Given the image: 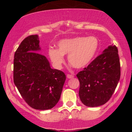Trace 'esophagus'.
Returning a JSON list of instances; mask_svg holds the SVG:
<instances>
[{
    "label": "esophagus",
    "instance_id": "1",
    "mask_svg": "<svg viewBox=\"0 0 132 132\" xmlns=\"http://www.w3.org/2000/svg\"><path fill=\"white\" fill-rule=\"evenodd\" d=\"M67 78L68 79H71V78H74V76L72 75H67Z\"/></svg>",
    "mask_w": 132,
    "mask_h": 132
}]
</instances>
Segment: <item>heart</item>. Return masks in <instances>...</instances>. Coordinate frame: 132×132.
<instances>
[{
	"instance_id": "b5f03b06",
	"label": "heart",
	"mask_w": 132,
	"mask_h": 132,
	"mask_svg": "<svg viewBox=\"0 0 132 132\" xmlns=\"http://www.w3.org/2000/svg\"><path fill=\"white\" fill-rule=\"evenodd\" d=\"M58 49L50 48L48 54L57 68L64 63V55L68 54V60L77 69L83 68L91 63L99 48V42L94 37H79L62 40L57 43Z\"/></svg>"
}]
</instances>
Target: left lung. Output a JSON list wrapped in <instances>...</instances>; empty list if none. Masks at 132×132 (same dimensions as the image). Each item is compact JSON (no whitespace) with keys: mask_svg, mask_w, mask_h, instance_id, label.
Returning a JSON list of instances; mask_svg holds the SVG:
<instances>
[{"mask_svg":"<svg viewBox=\"0 0 132 132\" xmlns=\"http://www.w3.org/2000/svg\"><path fill=\"white\" fill-rule=\"evenodd\" d=\"M80 82V99L87 107L105 104L116 90L120 78L118 49L110 45L77 74Z\"/></svg>","mask_w":132,"mask_h":132,"instance_id":"1","label":"left lung"}]
</instances>
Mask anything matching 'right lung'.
Instances as JSON below:
<instances>
[{
	"label": "right lung",
	"instance_id": "add662e5",
	"mask_svg": "<svg viewBox=\"0 0 132 132\" xmlns=\"http://www.w3.org/2000/svg\"><path fill=\"white\" fill-rule=\"evenodd\" d=\"M37 35L25 38L13 60V82L28 105L37 110L51 109L60 99L66 75L51 69L40 50Z\"/></svg>",
	"mask_w": 132,
	"mask_h": 132
}]
</instances>
